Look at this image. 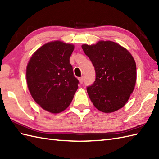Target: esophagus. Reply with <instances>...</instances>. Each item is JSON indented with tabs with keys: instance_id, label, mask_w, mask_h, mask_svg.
I'll list each match as a JSON object with an SVG mask.
<instances>
[{
	"instance_id": "34e87169",
	"label": "esophagus",
	"mask_w": 159,
	"mask_h": 159,
	"mask_svg": "<svg viewBox=\"0 0 159 159\" xmlns=\"http://www.w3.org/2000/svg\"><path fill=\"white\" fill-rule=\"evenodd\" d=\"M79 80L80 83H83V76L79 78Z\"/></svg>"
}]
</instances>
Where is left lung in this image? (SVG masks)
Masks as SVG:
<instances>
[{"mask_svg": "<svg viewBox=\"0 0 159 159\" xmlns=\"http://www.w3.org/2000/svg\"><path fill=\"white\" fill-rule=\"evenodd\" d=\"M95 68L96 80L87 91L93 105L103 113L122 108L133 93L137 79L136 63L124 47L111 41L82 45Z\"/></svg>", "mask_w": 159, "mask_h": 159, "instance_id": "8db88e82", "label": "left lung"}]
</instances>
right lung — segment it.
Wrapping results in <instances>:
<instances>
[{
    "mask_svg": "<svg viewBox=\"0 0 159 159\" xmlns=\"http://www.w3.org/2000/svg\"><path fill=\"white\" fill-rule=\"evenodd\" d=\"M73 44L50 42L40 47L26 67V82L34 100L48 112L59 113L70 104L78 89L70 57Z\"/></svg>",
    "mask_w": 159,
    "mask_h": 159,
    "instance_id": "right-lung-1",
    "label": "right lung"
}]
</instances>
